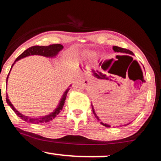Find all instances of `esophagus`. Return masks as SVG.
<instances>
[{
	"label": "esophagus",
	"mask_w": 161,
	"mask_h": 161,
	"mask_svg": "<svg viewBox=\"0 0 161 161\" xmlns=\"http://www.w3.org/2000/svg\"><path fill=\"white\" fill-rule=\"evenodd\" d=\"M85 85H86V84H88V81H85Z\"/></svg>",
	"instance_id": "1"
}]
</instances>
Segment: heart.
I'll list each match as a JSON object with an SVG mask.
<instances>
[{
  "label": "heart",
  "mask_w": 161,
  "mask_h": 161,
  "mask_svg": "<svg viewBox=\"0 0 161 161\" xmlns=\"http://www.w3.org/2000/svg\"><path fill=\"white\" fill-rule=\"evenodd\" d=\"M92 60V55L90 53L85 52L83 53H76L73 54L71 57L69 58V63L71 64H75V63H79L83 61L91 60Z\"/></svg>",
  "instance_id": "obj_1"
}]
</instances>
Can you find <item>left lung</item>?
Returning <instances> with one entry per match:
<instances>
[{
    "label": "left lung",
    "instance_id": "obj_1",
    "mask_svg": "<svg viewBox=\"0 0 161 161\" xmlns=\"http://www.w3.org/2000/svg\"><path fill=\"white\" fill-rule=\"evenodd\" d=\"M113 49H114V51L115 52V53H125V54H128V55H133V53H132V52L129 50V49H124V48H122V47H117V46H114L113 47ZM125 56V55H124ZM125 56H128V55H125ZM130 57V56H129ZM92 106V112H93V114L95 115V117H96L97 119H98V120H100V119L98 118V117L97 116V114H96V112H95L94 110V108L93 106H92V105L91 104ZM101 125H103V126L106 127V128H109V127H111V125H108V124H106V123H102V122H101ZM127 125H128V124H127Z\"/></svg>",
    "mask_w": 161,
    "mask_h": 161
}]
</instances>
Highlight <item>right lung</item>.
Segmentation results:
<instances>
[{
	"label": "right lung",
	"mask_w": 161,
	"mask_h": 161,
	"mask_svg": "<svg viewBox=\"0 0 161 161\" xmlns=\"http://www.w3.org/2000/svg\"><path fill=\"white\" fill-rule=\"evenodd\" d=\"M63 48V46L61 44H51L49 45V46H33L31 47L30 48H28L26 50H25L23 53H22L21 55H20L19 57H18L17 59H16L14 63H13L12 65V68L14 63H16V61L20 60V59L25 58L27 56L29 55H42V56H44V57H47V58H53L56 56L58 54L60 50H62ZM11 68V69H12ZM11 71V70H10ZM10 73V72H9ZM8 73V74H9ZM8 74L7 76V79H6V83H7L8 81ZM71 87V85L69 86ZM70 88L69 87L68 89L65 90L64 94L63 95L62 98L60 99V103L58 104V107L55 108V111L53 112L50 113V114L48 115H46V116L44 117H28L25 116V115L22 114L21 113H19L18 111L16 109V108L14 107L12 103L10 102L9 99H8V95L6 93V102L9 105L11 108H12V110L15 112V114L17 115L18 117H20L22 120L27 122V123H33V124H43V123H47L48 122L53 120V119L55 118V117L57 116V115L60 112V111L62 110V108L63 107V105L65 103V98H66L67 96V93L69 91Z\"/></svg>",
	"instance_id": "right-lung-1"
}]
</instances>
